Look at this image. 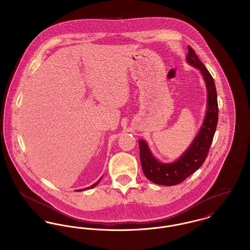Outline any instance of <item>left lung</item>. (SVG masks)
I'll return each instance as SVG.
<instances>
[{"instance_id": "obj_1", "label": "left lung", "mask_w": 250, "mask_h": 250, "mask_svg": "<svg viewBox=\"0 0 250 250\" xmlns=\"http://www.w3.org/2000/svg\"><path fill=\"white\" fill-rule=\"evenodd\" d=\"M186 60L198 69L205 81L207 88V110L203 124L191 145L174 162L163 163L158 161L144 140L139 141L140 159L145 176L155 184L174 186L191 176L204 163L208 156L218 122L217 93L213 78L191 47H188Z\"/></svg>"}]
</instances>
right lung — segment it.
<instances>
[{
	"mask_svg": "<svg viewBox=\"0 0 250 250\" xmlns=\"http://www.w3.org/2000/svg\"><path fill=\"white\" fill-rule=\"evenodd\" d=\"M101 179H102V177H101V178H100V179H99V180H98V181H97V182H96V183H94V184H92V185H91V186H90V187H88V188H85V189H81V190H77V191H86V190H88V189H92V188H94V187H95V186H96V185H97V184H98V183H99V182H100V180H101Z\"/></svg>",
	"mask_w": 250,
	"mask_h": 250,
	"instance_id": "add662e5",
	"label": "right lung"
}]
</instances>
